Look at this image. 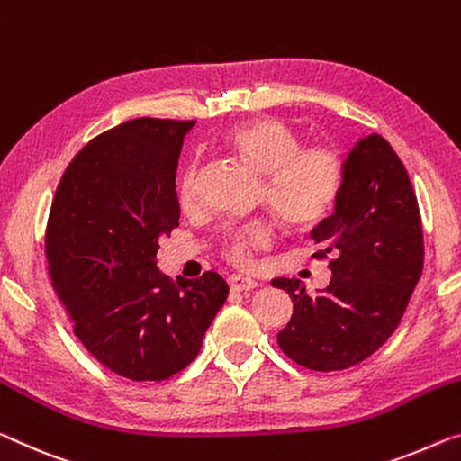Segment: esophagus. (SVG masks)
<instances>
[{
	"instance_id": "34e87169",
	"label": "esophagus",
	"mask_w": 461,
	"mask_h": 461,
	"mask_svg": "<svg viewBox=\"0 0 461 461\" xmlns=\"http://www.w3.org/2000/svg\"><path fill=\"white\" fill-rule=\"evenodd\" d=\"M255 286H258V282L251 278H243V276H230L229 278L230 293H249Z\"/></svg>"
}]
</instances>
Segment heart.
Listing matches in <instances>:
<instances>
[{
	"instance_id": "1",
	"label": "heart",
	"mask_w": 461,
	"mask_h": 461,
	"mask_svg": "<svg viewBox=\"0 0 461 461\" xmlns=\"http://www.w3.org/2000/svg\"><path fill=\"white\" fill-rule=\"evenodd\" d=\"M222 148L264 181V203L288 230H309L334 210L342 189V160L328 146L301 148V138L280 119L264 117L235 125L224 133ZM179 203L191 210L200 194V171L189 165L179 176ZM272 243L267 226H251L232 235L224 258L249 266L255 251Z\"/></svg>"
}]
</instances>
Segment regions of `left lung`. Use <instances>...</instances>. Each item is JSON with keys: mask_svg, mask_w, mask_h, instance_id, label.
I'll list each match as a JSON object with an SVG mask.
<instances>
[{"mask_svg": "<svg viewBox=\"0 0 461 461\" xmlns=\"http://www.w3.org/2000/svg\"><path fill=\"white\" fill-rule=\"evenodd\" d=\"M311 237L330 259L331 280L309 296L299 280L274 278L293 299L278 334L282 352L313 371H342L369 358L402 321L424 261L412 183L389 141L360 138L342 165L334 214Z\"/></svg>", "mask_w": 461, "mask_h": 461, "instance_id": "8db88e82", "label": "left lung"}]
</instances>
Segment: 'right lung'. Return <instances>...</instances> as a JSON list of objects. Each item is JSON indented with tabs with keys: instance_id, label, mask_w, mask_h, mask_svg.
Listing matches in <instances>:
<instances>
[{
	"instance_id": "obj_1",
	"label": "right lung",
	"mask_w": 461,
	"mask_h": 461,
	"mask_svg": "<svg viewBox=\"0 0 461 461\" xmlns=\"http://www.w3.org/2000/svg\"><path fill=\"white\" fill-rule=\"evenodd\" d=\"M194 125L140 117L90 140L49 212V276L74 334L131 381L185 369L229 294L216 272L175 282L157 267L160 239L179 226L175 176Z\"/></svg>"
}]
</instances>
